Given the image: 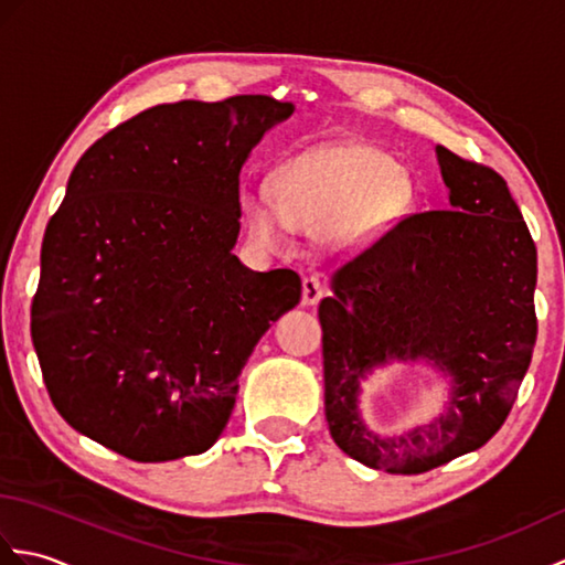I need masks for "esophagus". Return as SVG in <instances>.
<instances>
[{
	"label": "esophagus",
	"instance_id": "34e87169",
	"mask_svg": "<svg viewBox=\"0 0 565 565\" xmlns=\"http://www.w3.org/2000/svg\"><path fill=\"white\" fill-rule=\"evenodd\" d=\"M320 298H322V284H320V279H318V276H306V279H303V298H301V303L303 306H316Z\"/></svg>",
	"mask_w": 565,
	"mask_h": 565
}]
</instances>
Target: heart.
I'll list each match as a JSON object with an SVG mask.
<instances>
[{
    "mask_svg": "<svg viewBox=\"0 0 565 565\" xmlns=\"http://www.w3.org/2000/svg\"><path fill=\"white\" fill-rule=\"evenodd\" d=\"M413 199L411 177L388 152L366 142H334L284 167L279 199L257 189L245 199L249 235L281 249L291 225L320 233L334 249L366 245L398 218Z\"/></svg>",
    "mask_w": 565,
    "mask_h": 565,
    "instance_id": "obj_1",
    "label": "heart"
}]
</instances>
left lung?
I'll return each mask as SVG.
<instances>
[{
	"mask_svg": "<svg viewBox=\"0 0 565 565\" xmlns=\"http://www.w3.org/2000/svg\"><path fill=\"white\" fill-rule=\"evenodd\" d=\"M437 162L451 209L407 215L334 271L318 308L330 435L386 473L481 449L510 415L536 342V247L505 179L441 146ZM415 361L450 379L445 413L381 436L361 415V383Z\"/></svg>",
	"mask_w": 565,
	"mask_h": 565,
	"instance_id": "obj_1",
	"label": "left lung"
}]
</instances>
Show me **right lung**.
I'll return each instance as SVG.
<instances>
[{
	"label": "right lung",
	"mask_w": 565,
	"mask_h": 565,
	"mask_svg": "<svg viewBox=\"0 0 565 565\" xmlns=\"http://www.w3.org/2000/svg\"><path fill=\"white\" fill-rule=\"evenodd\" d=\"M291 102L160 104L82 154L45 227L31 338L55 411L140 463L211 449L291 269L233 255L239 170Z\"/></svg>",
	"instance_id": "1"
}]
</instances>
